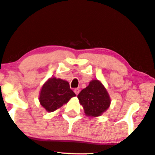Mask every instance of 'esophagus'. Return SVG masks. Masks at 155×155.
<instances>
[{
    "instance_id": "1",
    "label": "esophagus",
    "mask_w": 155,
    "mask_h": 155,
    "mask_svg": "<svg viewBox=\"0 0 155 155\" xmlns=\"http://www.w3.org/2000/svg\"><path fill=\"white\" fill-rule=\"evenodd\" d=\"M74 93H75L76 95H78V94H79V93L80 90H79V89H74Z\"/></svg>"
}]
</instances>
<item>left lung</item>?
I'll list each match as a JSON object with an SVG mask.
<instances>
[{"label":"left lung","instance_id":"left-lung-1","mask_svg":"<svg viewBox=\"0 0 155 155\" xmlns=\"http://www.w3.org/2000/svg\"><path fill=\"white\" fill-rule=\"evenodd\" d=\"M88 117H99L107 110L111 99L106 88L99 80H92L77 96Z\"/></svg>","mask_w":155,"mask_h":155}]
</instances>
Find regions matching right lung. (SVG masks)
I'll return each instance as SVG.
<instances>
[{
    "label": "right lung",
    "instance_id": "obj_1",
    "mask_svg": "<svg viewBox=\"0 0 155 155\" xmlns=\"http://www.w3.org/2000/svg\"><path fill=\"white\" fill-rule=\"evenodd\" d=\"M75 96V93L70 89L68 81L53 77L48 79L43 85L39 95V101L47 111L52 112Z\"/></svg>",
    "mask_w": 155,
    "mask_h": 155
}]
</instances>
